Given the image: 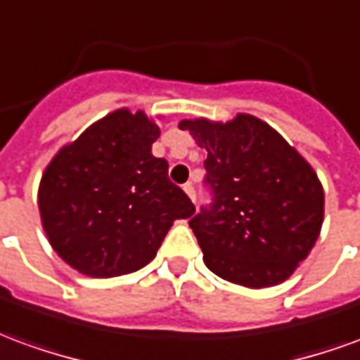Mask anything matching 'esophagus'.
<instances>
[{
	"mask_svg": "<svg viewBox=\"0 0 360 360\" xmlns=\"http://www.w3.org/2000/svg\"><path fill=\"white\" fill-rule=\"evenodd\" d=\"M183 191L187 193V196L195 202L196 200V195H195V187H193V183H187V185H183Z\"/></svg>",
	"mask_w": 360,
	"mask_h": 360,
	"instance_id": "esophagus-1",
	"label": "esophagus"
}]
</instances>
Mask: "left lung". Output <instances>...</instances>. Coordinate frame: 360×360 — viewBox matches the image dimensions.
Returning a JSON list of instances; mask_svg holds the SVG:
<instances>
[{
    "label": "left lung",
    "instance_id": "8db88e82",
    "mask_svg": "<svg viewBox=\"0 0 360 360\" xmlns=\"http://www.w3.org/2000/svg\"><path fill=\"white\" fill-rule=\"evenodd\" d=\"M208 158L212 204L188 221L204 264L231 283L260 289L285 281L309 257L324 221L316 172L268 123L239 113L227 123L183 119Z\"/></svg>",
    "mask_w": 360,
    "mask_h": 360
}]
</instances>
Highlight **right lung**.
<instances>
[{
	"label": "right lung",
	"mask_w": 360,
	"mask_h": 360,
	"mask_svg": "<svg viewBox=\"0 0 360 360\" xmlns=\"http://www.w3.org/2000/svg\"><path fill=\"white\" fill-rule=\"evenodd\" d=\"M160 127L144 111L108 113L53 156L40 181L38 208L48 241L90 278L141 270L156 257L175 219L195 214L152 156Z\"/></svg>",
	"instance_id": "right-lung-1"
}]
</instances>
